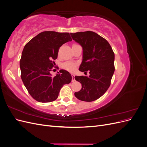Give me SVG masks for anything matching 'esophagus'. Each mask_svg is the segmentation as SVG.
<instances>
[{"label":"esophagus","mask_w":147,"mask_h":147,"mask_svg":"<svg viewBox=\"0 0 147 147\" xmlns=\"http://www.w3.org/2000/svg\"><path fill=\"white\" fill-rule=\"evenodd\" d=\"M75 81V77L74 75L72 74V82H74Z\"/></svg>","instance_id":"obj_1"}]
</instances>
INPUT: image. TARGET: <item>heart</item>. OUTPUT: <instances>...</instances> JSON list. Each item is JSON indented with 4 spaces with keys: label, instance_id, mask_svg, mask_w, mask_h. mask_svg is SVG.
Instances as JSON below:
<instances>
[{
    "label": "heart",
    "instance_id": "heart-1",
    "mask_svg": "<svg viewBox=\"0 0 147 147\" xmlns=\"http://www.w3.org/2000/svg\"><path fill=\"white\" fill-rule=\"evenodd\" d=\"M63 68L67 70L70 71V72H72L76 67V64L74 63H71V62H67L65 63L63 65Z\"/></svg>",
    "mask_w": 147,
    "mask_h": 147
}]
</instances>
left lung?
Returning <instances> with one entry per match:
<instances>
[{
  "instance_id": "obj_1",
  "label": "left lung",
  "mask_w": 147,
  "mask_h": 147,
  "mask_svg": "<svg viewBox=\"0 0 147 147\" xmlns=\"http://www.w3.org/2000/svg\"><path fill=\"white\" fill-rule=\"evenodd\" d=\"M72 39L83 48V59L79 70L90 72L89 77L75 76L82 89L75 92L79 100L92 102L108 90L115 71V54L109 43L92 31L71 33Z\"/></svg>"
}]
</instances>
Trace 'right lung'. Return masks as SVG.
<instances>
[{"instance_id":"obj_1","label":"right lung","mask_w":147,"mask_h":147,"mask_svg":"<svg viewBox=\"0 0 147 147\" xmlns=\"http://www.w3.org/2000/svg\"><path fill=\"white\" fill-rule=\"evenodd\" d=\"M72 41L68 32L45 31L38 34L24 46L20 62L21 77L30 95L40 102L55 100L61 88L72 81L68 71L61 69L55 77L54 67L59 48Z\"/></svg>"}]
</instances>
